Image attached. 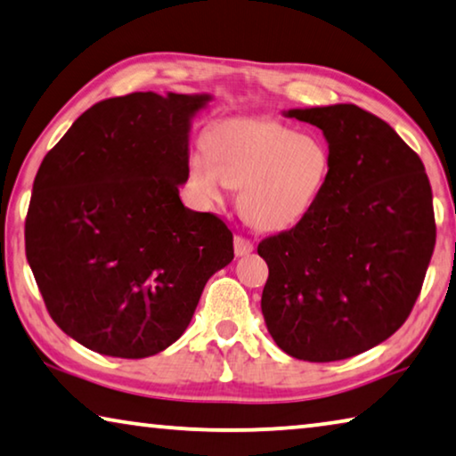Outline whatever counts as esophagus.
<instances>
[{
	"instance_id": "1",
	"label": "esophagus",
	"mask_w": 456,
	"mask_h": 456,
	"mask_svg": "<svg viewBox=\"0 0 456 456\" xmlns=\"http://www.w3.org/2000/svg\"><path fill=\"white\" fill-rule=\"evenodd\" d=\"M233 249H235V256H237V257L249 256L251 251H254V243H251L249 240H245V237H241V235H235Z\"/></svg>"
}]
</instances>
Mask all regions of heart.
<instances>
[{
	"instance_id": "obj_1",
	"label": "heart",
	"mask_w": 456,
	"mask_h": 456,
	"mask_svg": "<svg viewBox=\"0 0 456 456\" xmlns=\"http://www.w3.org/2000/svg\"><path fill=\"white\" fill-rule=\"evenodd\" d=\"M330 150L319 135L296 134L273 119L235 118L207 135L189 158V183L205 205L241 189L240 208L259 229L284 231L305 219L327 186Z\"/></svg>"
}]
</instances>
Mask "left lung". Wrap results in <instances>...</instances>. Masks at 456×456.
Listing matches in <instances>:
<instances>
[{"label":"left lung","mask_w":456,"mask_h":456,"mask_svg":"<svg viewBox=\"0 0 456 456\" xmlns=\"http://www.w3.org/2000/svg\"><path fill=\"white\" fill-rule=\"evenodd\" d=\"M322 129L332 166L298 225L257 245L267 332L290 357L341 361L406 322L436 243L432 189L414 150L351 103L288 110Z\"/></svg>","instance_id":"left-lung-1"}]
</instances>
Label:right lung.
Segmentation results:
<instances>
[{"label": "right lung", "mask_w": 456, "mask_h": 456, "mask_svg": "<svg viewBox=\"0 0 456 456\" xmlns=\"http://www.w3.org/2000/svg\"><path fill=\"white\" fill-rule=\"evenodd\" d=\"M213 95L132 93L86 110L34 178L26 257L53 321L101 355L178 341L233 259L219 216L183 205L194 115Z\"/></svg>", "instance_id": "right-lung-1"}]
</instances>
